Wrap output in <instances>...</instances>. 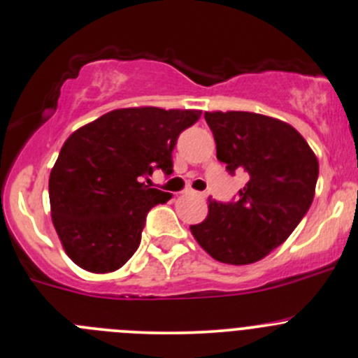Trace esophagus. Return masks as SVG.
<instances>
[{
  "mask_svg": "<svg viewBox=\"0 0 358 358\" xmlns=\"http://www.w3.org/2000/svg\"><path fill=\"white\" fill-rule=\"evenodd\" d=\"M184 193H186V194H194V196H199V198H203V196H205L203 193H198V191H194V189H186V191H184Z\"/></svg>",
  "mask_w": 358,
  "mask_h": 358,
  "instance_id": "esophagus-1",
  "label": "esophagus"
}]
</instances>
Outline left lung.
Returning <instances> with one entry per match:
<instances>
[{
	"instance_id": "1",
	"label": "left lung",
	"mask_w": 358,
	"mask_h": 358,
	"mask_svg": "<svg viewBox=\"0 0 358 358\" xmlns=\"http://www.w3.org/2000/svg\"><path fill=\"white\" fill-rule=\"evenodd\" d=\"M217 159L244 172L248 184L234 203L208 198V215L191 225L196 242L213 259L251 264L288 239L316 193V153L294 126L242 110L205 113Z\"/></svg>"
}]
</instances>
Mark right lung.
Returning a JSON list of instances; mask_svg holds the SVG:
<instances>
[{
	"label": "right lung",
	"instance_id": "right-lung-1",
	"mask_svg": "<svg viewBox=\"0 0 358 358\" xmlns=\"http://www.w3.org/2000/svg\"><path fill=\"white\" fill-rule=\"evenodd\" d=\"M199 116L194 109L126 107L70 134L49 176V201L73 263L110 273L134 255L147 213L172 198L140 180L153 169L172 174L178 136Z\"/></svg>",
	"mask_w": 358,
	"mask_h": 358
}]
</instances>
